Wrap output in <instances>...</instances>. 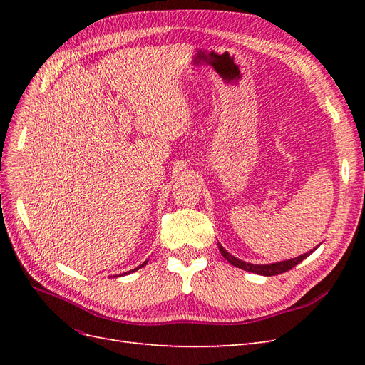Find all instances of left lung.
Instances as JSON below:
<instances>
[{
    "label": "left lung",
    "instance_id": "left-lung-1",
    "mask_svg": "<svg viewBox=\"0 0 365 365\" xmlns=\"http://www.w3.org/2000/svg\"><path fill=\"white\" fill-rule=\"evenodd\" d=\"M315 250V248H314ZM312 250V251H314ZM219 251L222 256L233 264V267H237L240 269L244 271H248V272H256V274H260V275H267V277H269V275H277V274H283L286 271L292 269L295 264L300 263L302 260H304L309 254H311L312 251H309L306 254H303V256H298L295 259H291V260H284V262H279V263H271V264H252V263H247L244 260H239L236 259L235 256H231V254L228 251L224 250L222 245H219Z\"/></svg>",
    "mask_w": 365,
    "mask_h": 365
}]
</instances>
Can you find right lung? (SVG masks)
<instances>
[{
  "label": "right lung",
  "mask_w": 365,
  "mask_h": 365,
  "mask_svg": "<svg viewBox=\"0 0 365 365\" xmlns=\"http://www.w3.org/2000/svg\"><path fill=\"white\" fill-rule=\"evenodd\" d=\"M146 263H148V262H145V263H143V264H140V267H138V268H141V267H145V264H146ZM138 268H137V269H138ZM137 269H132V272H134V271H137Z\"/></svg>",
  "instance_id": "obj_1"
}]
</instances>
